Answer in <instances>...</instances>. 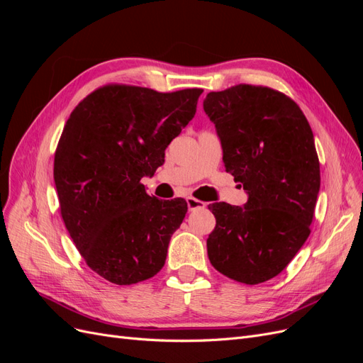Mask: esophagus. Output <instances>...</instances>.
Wrapping results in <instances>:
<instances>
[{"mask_svg":"<svg viewBox=\"0 0 363 363\" xmlns=\"http://www.w3.org/2000/svg\"><path fill=\"white\" fill-rule=\"evenodd\" d=\"M188 208L189 211H195V208H201V207H206V203L199 200V199H194V196H188Z\"/></svg>","mask_w":363,"mask_h":363,"instance_id":"1","label":"esophagus"}]
</instances>
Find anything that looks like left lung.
<instances>
[{"label": "left lung", "instance_id": "1", "mask_svg": "<svg viewBox=\"0 0 363 363\" xmlns=\"http://www.w3.org/2000/svg\"><path fill=\"white\" fill-rule=\"evenodd\" d=\"M204 112L216 127L225 169L248 201L215 203L207 256L228 279L259 284L289 265L311 235L320 192L312 128L292 98L268 86L208 92Z\"/></svg>", "mask_w": 363, "mask_h": 363}]
</instances>
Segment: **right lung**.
<instances>
[{
	"label": "right lung",
	"instance_id": "add662e5",
	"mask_svg": "<svg viewBox=\"0 0 363 363\" xmlns=\"http://www.w3.org/2000/svg\"><path fill=\"white\" fill-rule=\"evenodd\" d=\"M201 92L106 84L65 124L54 155L60 215L86 265L111 283L144 281L164 265L188 204L150 196L140 179L164 162Z\"/></svg>",
	"mask_w": 363,
	"mask_h": 363
}]
</instances>
